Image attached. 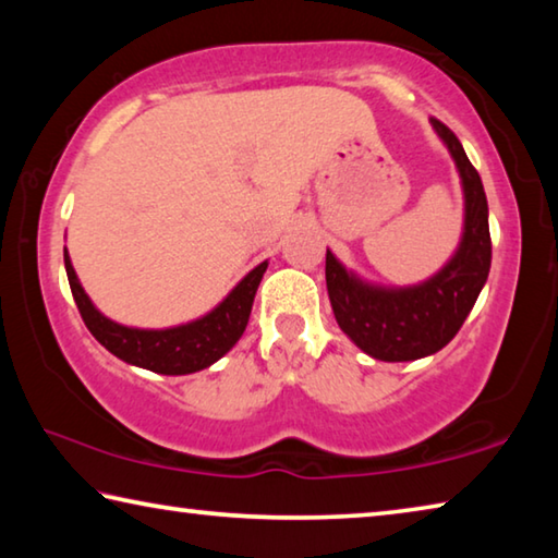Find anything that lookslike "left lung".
<instances>
[{"label": "left lung", "instance_id": "left-lung-1", "mask_svg": "<svg viewBox=\"0 0 558 558\" xmlns=\"http://www.w3.org/2000/svg\"><path fill=\"white\" fill-rule=\"evenodd\" d=\"M430 125L456 159L465 196L462 239L452 258L433 278L405 288H384L362 280L347 270L332 251H327L325 260L337 325L364 354L381 362H413L440 352L465 323L493 263L483 179L452 130L436 118Z\"/></svg>", "mask_w": 558, "mask_h": 558}]
</instances>
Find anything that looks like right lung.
<instances>
[{
  "mask_svg": "<svg viewBox=\"0 0 558 558\" xmlns=\"http://www.w3.org/2000/svg\"><path fill=\"white\" fill-rule=\"evenodd\" d=\"M65 276L73 292L75 305L83 323L90 329V335L116 354L122 362L132 366H143L155 374L165 376H182L202 372L206 366L229 352L239 342L241 335L248 325L253 298L263 280V272L268 268V260L253 268L229 295H226L211 313H206L199 319H192L186 325L165 327V329H140L112 323L100 310L93 305L90 298L83 290L78 276H75L69 251L63 248Z\"/></svg>",
  "mask_w": 558,
  "mask_h": 558,
  "instance_id": "add662e5",
  "label": "right lung"
}]
</instances>
